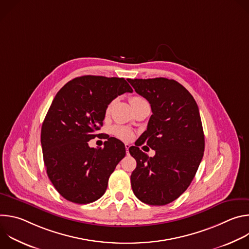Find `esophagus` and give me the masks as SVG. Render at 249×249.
Masks as SVG:
<instances>
[{"label": "esophagus", "instance_id": "1", "mask_svg": "<svg viewBox=\"0 0 249 249\" xmlns=\"http://www.w3.org/2000/svg\"><path fill=\"white\" fill-rule=\"evenodd\" d=\"M125 148H126V154L129 155V148H130V145H129V144H125Z\"/></svg>", "mask_w": 249, "mask_h": 249}]
</instances>
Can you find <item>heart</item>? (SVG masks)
I'll use <instances>...</instances> for the list:
<instances>
[{"instance_id": "heart-1", "label": "heart", "mask_w": 249, "mask_h": 249, "mask_svg": "<svg viewBox=\"0 0 249 249\" xmlns=\"http://www.w3.org/2000/svg\"><path fill=\"white\" fill-rule=\"evenodd\" d=\"M140 100H143V98L140 97V96H132L130 98V103L131 105H133L134 103L140 101ZM111 107V104H108L107 107H106V113H108ZM112 134L116 137H118L119 139L122 140H130L133 137V132L124 126H115L112 128Z\"/></svg>"}]
</instances>
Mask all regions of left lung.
<instances>
[{
  "label": "left lung",
  "mask_w": 249,
  "mask_h": 249,
  "mask_svg": "<svg viewBox=\"0 0 249 249\" xmlns=\"http://www.w3.org/2000/svg\"><path fill=\"white\" fill-rule=\"evenodd\" d=\"M135 91L151 104L147 130L129 148L137 167L131 174L136 197L162 206L178 198L190 185L202 160L205 138L198 105L179 83L165 78L129 79ZM156 151L153 158L138 147Z\"/></svg>",
  "instance_id": "obj_1"
}]
</instances>
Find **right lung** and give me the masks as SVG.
Segmentation results:
<instances>
[{"label": "right lung", "mask_w": 249, "mask_h": 249, "mask_svg": "<svg viewBox=\"0 0 249 249\" xmlns=\"http://www.w3.org/2000/svg\"><path fill=\"white\" fill-rule=\"evenodd\" d=\"M133 89L123 78L83 76L67 83L54 97L41 128L46 172L66 200L89 204L107 188L110 174L125 157L122 142L114 137L103 149L88 142L103 124L106 107L118 95Z\"/></svg>", "instance_id": "add662e5"}]
</instances>
